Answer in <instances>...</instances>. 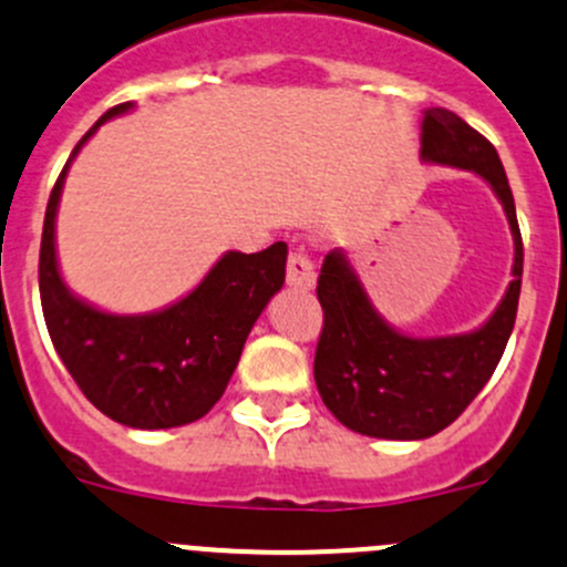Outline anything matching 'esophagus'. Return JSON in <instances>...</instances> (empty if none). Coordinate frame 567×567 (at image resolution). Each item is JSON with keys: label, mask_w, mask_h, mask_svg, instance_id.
<instances>
[{"label": "esophagus", "mask_w": 567, "mask_h": 567, "mask_svg": "<svg viewBox=\"0 0 567 567\" xmlns=\"http://www.w3.org/2000/svg\"><path fill=\"white\" fill-rule=\"evenodd\" d=\"M288 285L293 290H301V293H307V290L315 288V279H318V274H315V264L309 260V255L303 252L301 247H296L293 252L288 255Z\"/></svg>", "instance_id": "esophagus-1"}]
</instances>
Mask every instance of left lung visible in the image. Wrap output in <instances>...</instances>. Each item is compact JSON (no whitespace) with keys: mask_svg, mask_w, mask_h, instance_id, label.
Segmentation results:
<instances>
[{"mask_svg":"<svg viewBox=\"0 0 567 567\" xmlns=\"http://www.w3.org/2000/svg\"><path fill=\"white\" fill-rule=\"evenodd\" d=\"M421 157L475 171L492 184L514 234V279L484 329L413 339L374 312L342 252L326 255L318 277L323 329L315 383L333 419L367 437L424 440L454 424L497 369L519 309L522 230L497 148L454 111L429 109L421 122Z\"/></svg>","mask_w":567,"mask_h":567,"instance_id":"obj_1","label":"left lung"}]
</instances>
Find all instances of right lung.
Wrapping results in <instances>:
<instances>
[{"mask_svg":"<svg viewBox=\"0 0 567 567\" xmlns=\"http://www.w3.org/2000/svg\"><path fill=\"white\" fill-rule=\"evenodd\" d=\"M130 109L105 111L53 184L40 241V301L59 359L100 413L133 429H171L204 419L228 389L249 329L282 288L288 244L228 252L187 299L154 315L118 318L70 296L53 249L64 174L94 130Z\"/></svg>","mask_w":567,"mask_h":567,"instance_id":"obj_1","label":"right lung"}]
</instances>
